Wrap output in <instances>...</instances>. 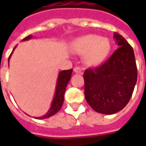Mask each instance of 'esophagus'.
<instances>
[{"mask_svg": "<svg viewBox=\"0 0 146 146\" xmlns=\"http://www.w3.org/2000/svg\"><path fill=\"white\" fill-rule=\"evenodd\" d=\"M73 71L76 73H79V74H83V70L80 68V67H75L73 69Z\"/></svg>", "mask_w": 146, "mask_h": 146, "instance_id": "esophagus-1", "label": "esophagus"}]
</instances>
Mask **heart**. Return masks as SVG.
<instances>
[{"label":"heart","instance_id":"b5f03b06","mask_svg":"<svg viewBox=\"0 0 146 146\" xmlns=\"http://www.w3.org/2000/svg\"><path fill=\"white\" fill-rule=\"evenodd\" d=\"M111 45L109 40L96 34H88L74 40L70 46L71 51L85 54L84 61L88 66H97L106 58Z\"/></svg>","mask_w":146,"mask_h":146}]
</instances>
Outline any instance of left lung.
Returning <instances> with one entry per match:
<instances>
[{
	"mask_svg": "<svg viewBox=\"0 0 146 146\" xmlns=\"http://www.w3.org/2000/svg\"><path fill=\"white\" fill-rule=\"evenodd\" d=\"M113 38L119 48L101 66L84 73L86 101L95 111L106 115L125 107L138 77L132 47L118 33H114Z\"/></svg>",
	"mask_w": 146,
	"mask_h": 146,
	"instance_id": "obj_1",
	"label": "left lung"
}]
</instances>
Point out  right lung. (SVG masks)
Wrapping results in <instances>:
<instances>
[{"label": "right lung", "mask_w": 146, "mask_h": 146, "mask_svg": "<svg viewBox=\"0 0 146 146\" xmlns=\"http://www.w3.org/2000/svg\"><path fill=\"white\" fill-rule=\"evenodd\" d=\"M32 38H33V36L32 35H29L26 38L23 39L22 41H26V40H30V39ZM16 47H17V45L15 47L13 51H11V54H10V56L8 58V62L10 60L11 55L13 54V52H14L15 49ZM72 73H73V69L67 70H62L61 72H59L58 76L56 87H55L54 98H53V100L51 102V107H50L48 112L45 113L44 116H40V117H34L35 119H46V118H48L50 116H53L55 113H57L58 112V110H60L63 104L64 95H65V92H66L67 84H68V83H69V81L71 79Z\"/></svg>", "instance_id": "add662e5"}]
</instances>
